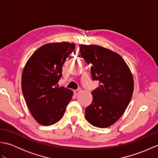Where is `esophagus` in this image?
<instances>
[{
  "mask_svg": "<svg viewBox=\"0 0 158 158\" xmlns=\"http://www.w3.org/2000/svg\"><path fill=\"white\" fill-rule=\"evenodd\" d=\"M81 92V89H78L77 90H74V94H75V95H78Z\"/></svg>",
  "mask_w": 158,
  "mask_h": 158,
  "instance_id": "34e87169",
  "label": "esophagus"
}]
</instances>
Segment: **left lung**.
<instances>
[{"label": "left lung", "instance_id": "left-lung-1", "mask_svg": "<svg viewBox=\"0 0 158 158\" xmlns=\"http://www.w3.org/2000/svg\"><path fill=\"white\" fill-rule=\"evenodd\" d=\"M79 46L81 57L91 66L92 79L99 81L98 88L92 92V102L86 107L85 118L95 127H109L122 116L132 98V72L112 50L96 45Z\"/></svg>", "mask_w": 158, "mask_h": 158}]
</instances>
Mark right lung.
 Segmentation results:
<instances>
[{"label":"right lung","instance_id":"add662e5","mask_svg":"<svg viewBox=\"0 0 158 158\" xmlns=\"http://www.w3.org/2000/svg\"><path fill=\"white\" fill-rule=\"evenodd\" d=\"M75 48L69 42L42 45L30 57L22 75V89L34 119L43 126H51L62 119L73 92L58 83L62 66Z\"/></svg>","mask_w":158,"mask_h":158}]
</instances>
